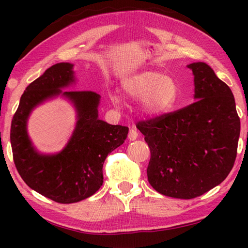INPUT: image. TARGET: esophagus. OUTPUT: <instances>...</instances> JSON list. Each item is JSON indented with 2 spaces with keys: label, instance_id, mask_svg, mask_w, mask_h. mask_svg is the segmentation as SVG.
Here are the masks:
<instances>
[{
  "label": "esophagus",
  "instance_id": "1",
  "mask_svg": "<svg viewBox=\"0 0 248 248\" xmlns=\"http://www.w3.org/2000/svg\"><path fill=\"white\" fill-rule=\"evenodd\" d=\"M138 138V131L136 129H130V131H129V134H128V139L130 140V141H133V140H136Z\"/></svg>",
  "mask_w": 248,
  "mask_h": 248
}]
</instances>
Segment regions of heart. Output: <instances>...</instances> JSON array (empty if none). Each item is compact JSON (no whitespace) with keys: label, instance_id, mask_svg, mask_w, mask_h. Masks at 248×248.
<instances>
[{"label":"heart","instance_id":"b5f03b06","mask_svg":"<svg viewBox=\"0 0 248 248\" xmlns=\"http://www.w3.org/2000/svg\"><path fill=\"white\" fill-rule=\"evenodd\" d=\"M123 91L134 102L141 100L143 114L157 117L170 111L175 107L179 97V85L170 75H164L154 71L132 75L123 82ZM111 102L120 107L121 99L118 95H111Z\"/></svg>","mask_w":248,"mask_h":248}]
</instances>
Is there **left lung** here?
I'll use <instances>...</instances> for the list:
<instances>
[{
    "instance_id": "obj_1",
    "label": "left lung",
    "mask_w": 248,
    "mask_h": 248,
    "mask_svg": "<svg viewBox=\"0 0 248 248\" xmlns=\"http://www.w3.org/2000/svg\"><path fill=\"white\" fill-rule=\"evenodd\" d=\"M187 68L194 74L196 102L137 125L151 151L150 185L178 199L199 197L228 177L241 131L230 87L204 62Z\"/></svg>"
}]
</instances>
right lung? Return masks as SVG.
I'll use <instances>...</instances> for the list:
<instances>
[{"instance_id":"obj_1","label":"right lung","mask_w":248,"mask_h":248,"mask_svg":"<svg viewBox=\"0 0 248 248\" xmlns=\"http://www.w3.org/2000/svg\"><path fill=\"white\" fill-rule=\"evenodd\" d=\"M75 83L73 64L57 63L26 87L12 120L11 144L20 177L38 194L59 203H74L93 196L104 182L107 155L127 139L128 127L98 118L100 96L92 91H65ZM61 94L74 104L77 124L68 144L56 155H41L27 132L33 108Z\"/></svg>"}]
</instances>
